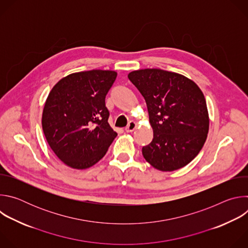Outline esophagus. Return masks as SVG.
Wrapping results in <instances>:
<instances>
[{
	"instance_id": "obj_1",
	"label": "esophagus",
	"mask_w": 248,
	"mask_h": 248,
	"mask_svg": "<svg viewBox=\"0 0 248 248\" xmlns=\"http://www.w3.org/2000/svg\"><path fill=\"white\" fill-rule=\"evenodd\" d=\"M136 126H137V124H136L135 122H133V121H130V122L128 123L127 126L125 127V131H126V132H132V131L136 128Z\"/></svg>"
}]
</instances>
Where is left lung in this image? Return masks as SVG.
Instances as JSON below:
<instances>
[{
  "label": "left lung",
  "mask_w": 248,
  "mask_h": 248,
  "mask_svg": "<svg viewBox=\"0 0 248 248\" xmlns=\"http://www.w3.org/2000/svg\"><path fill=\"white\" fill-rule=\"evenodd\" d=\"M146 101L154 137L143 146L144 159L162 171L179 170L202 149L209 130L205 97L189 78L160 68L128 74Z\"/></svg>",
  "instance_id": "1"
}]
</instances>
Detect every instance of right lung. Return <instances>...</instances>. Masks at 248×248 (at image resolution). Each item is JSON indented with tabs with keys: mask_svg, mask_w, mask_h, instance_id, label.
Wrapping results in <instances>:
<instances>
[{
	"mask_svg": "<svg viewBox=\"0 0 248 248\" xmlns=\"http://www.w3.org/2000/svg\"><path fill=\"white\" fill-rule=\"evenodd\" d=\"M116 78L114 70L76 73L62 78L49 93L42 127L51 149L66 166L92 167L118 135L108 123L105 104Z\"/></svg>",
	"mask_w": 248,
	"mask_h": 248,
	"instance_id": "add662e5",
	"label": "right lung"
}]
</instances>
